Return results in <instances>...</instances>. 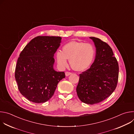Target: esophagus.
I'll return each instance as SVG.
<instances>
[{"label":"esophagus","mask_w":134,"mask_h":134,"mask_svg":"<svg viewBox=\"0 0 134 134\" xmlns=\"http://www.w3.org/2000/svg\"><path fill=\"white\" fill-rule=\"evenodd\" d=\"M65 74H66V76H68L69 75H70V74H71V72H69V71H66L65 72Z\"/></svg>","instance_id":"esophagus-1"}]
</instances>
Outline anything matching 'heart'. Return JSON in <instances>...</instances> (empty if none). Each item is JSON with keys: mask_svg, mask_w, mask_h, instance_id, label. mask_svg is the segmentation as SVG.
Here are the masks:
<instances>
[{"mask_svg": "<svg viewBox=\"0 0 134 134\" xmlns=\"http://www.w3.org/2000/svg\"><path fill=\"white\" fill-rule=\"evenodd\" d=\"M94 54L95 49L92 44L72 41L63 46L62 52H57L56 59L62 67L67 66V59L69 60L70 67L73 70L83 71L90 66Z\"/></svg>", "mask_w": 134, "mask_h": 134, "instance_id": "heart-1", "label": "heart"}]
</instances>
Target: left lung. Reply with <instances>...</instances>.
<instances>
[{"instance_id": "1", "label": "left lung", "mask_w": 134, "mask_h": 134, "mask_svg": "<svg viewBox=\"0 0 134 134\" xmlns=\"http://www.w3.org/2000/svg\"><path fill=\"white\" fill-rule=\"evenodd\" d=\"M96 47V55L90 68L80 74L76 92L86 104L98 103L115 90L118 81L119 65L111 48L106 42L90 37Z\"/></svg>"}]
</instances>
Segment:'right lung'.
Returning <instances> with one entry per match:
<instances>
[{
	"label": "right lung",
	"mask_w": 134,
	"mask_h": 134,
	"mask_svg": "<svg viewBox=\"0 0 134 134\" xmlns=\"http://www.w3.org/2000/svg\"><path fill=\"white\" fill-rule=\"evenodd\" d=\"M61 40L60 36H38L20 53L15 77L19 91L28 100L36 103L47 102L65 77L64 71H56L53 67L54 54Z\"/></svg>",
	"instance_id": "1"
}]
</instances>
